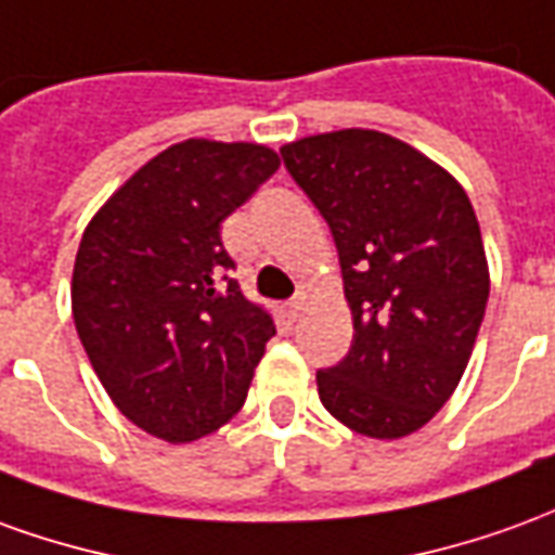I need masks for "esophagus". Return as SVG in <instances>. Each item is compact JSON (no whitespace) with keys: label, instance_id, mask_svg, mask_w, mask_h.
Wrapping results in <instances>:
<instances>
[{"label":"esophagus","instance_id":"34e87169","mask_svg":"<svg viewBox=\"0 0 555 555\" xmlns=\"http://www.w3.org/2000/svg\"><path fill=\"white\" fill-rule=\"evenodd\" d=\"M304 304H306V294H297V297H291V300H288L291 321H297V318H300V312H304Z\"/></svg>","mask_w":555,"mask_h":555}]
</instances>
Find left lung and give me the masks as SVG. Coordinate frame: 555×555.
Here are the masks:
<instances>
[{"instance_id":"8db88e82","label":"left lung","mask_w":555,"mask_h":555,"mask_svg":"<svg viewBox=\"0 0 555 555\" xmlns=\"http://www.w3.org/2000/svg\"><path fill=\"white\" fill-rule=\"evenodd\" d=\"M285 168L331 224L354 339L315 375L324 409L402 439L451 399L478 339L490 267L466 189L385 131L285 143Z\"/></svg>"}]
</instances>
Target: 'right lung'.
<instances>
[{
  "label": "right lung",
  "mask_w": 555,
  "mask_h": 555,
  "mask_svg": "<svg viewBox=\"0 0 555 555\" xmlns=\"http://www.w3.org/2000/svg\"><path fill=\"white\" fill-rule=\"evenodd\" d=\"M276 168L261 143L189 138L134 170L83 231L77 336L116 409L156 439L210 436L246 402L276 324L224 276L222 222Z\"/></svg>",
  "instance_id": "1"
}]
</instances>
